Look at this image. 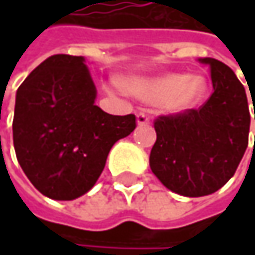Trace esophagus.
<instances>
[{
	"instance_id": "esophagus-1",
	"label": "esophagus",
	"mask_w": 255,
	"mask_h": 255,
	"mask_svg": "<svg viewBox=\"0 0 255 255\" xmlns=\"http://www.w3.org/2000/svg\"><path fill=\"white\" fill-rule=\"evenodd\" d=\"M147 124H150V118L144 112H138L137 114V126H147Z\"/></svg>"
}]
</instances>
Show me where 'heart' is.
<instances>
[{
    "instance_id": "heart-1",
    "label": "heart",
    "mask_w": 255,
    "mask_h": 255,
    "mask_svg": "<svg viewBox=\"0 0 255 255\" xmlns=\"http://www.w3.org/2000/svg\"><path fill=\"white\" fill-rule=\"evenodd\" d=\"M124 87L144 102H161L170 112H184L195 108L205 96L207 82L187 74H165L159 77H132L124 79Z\"/></svg>"
}]
</instances>
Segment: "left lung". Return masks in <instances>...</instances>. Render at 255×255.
Here are the masks:
<instances>
[{"label":"left lung","instance_id":"obj_1","mask_svg":"<svg viewBox=\"0 0 255 255\" xmlns=\"http://www.w3.org/2000/svg\"><path fill=\"white\" fill-rule=\"evenodd\" d=\"M199 62L210 68L214 93L199 109L159 117L149 158L159 181L189 198L211 195L232 178L247 150L251 121L235 72L211 57Z\"/></svg>","mask_w":255,"mask_h":255}]
</instances>
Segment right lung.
Segmentation results:
<instances>
[{
    "mask_svg": "<svg viewBox=\"0 0 255 255\" xmlns=\"http://www.w3.org/2000/svg\"><path fill=\"white\" fill-rule=\"evenodd\" d=\"M97 90L82 56L54 54L36 66L16 93L13 143L30 183L56 201L87 193L109 150L135 128V117L96 106Z\"/></svg>",
    "mask_w": 255,
    "mask_h": 255,
    "instance_id": "right-lung-1",
    "label": "right lung"
}]
</instances>
